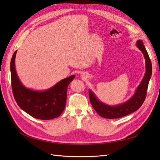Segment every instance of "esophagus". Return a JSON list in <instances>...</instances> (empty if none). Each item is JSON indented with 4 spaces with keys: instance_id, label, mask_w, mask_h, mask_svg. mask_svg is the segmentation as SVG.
Listing matches in <instances>:
<instances>
[{
    "instance_id": "esophagus-1",
    "label": "esophagus",
    "mask_w": 160,
    "mask_h": 160,
    "mask_svg": "<svg viewBox=\"0 0 160 160\" xmlns=\"http://www.w3.org/2000/svg\"><path fill=\"white\" fill-rule=\"evenodd\" d=\"M85 76H86V75L85 73H83V72H81V73L80 74V77L82 79H85V77H86Z\"/></svg>"
}]
</instances>
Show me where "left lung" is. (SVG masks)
Returning a JSON list of instances; mask_svg holds the SVG:
<instances>
[{"instance_id": "left-lung-1", "label": "left lung", "mask_w": 160, "mask_h": 160, "mask_svg": "<svg viewBox=\"0 0 160 160\" xmlns=\"http://www.w3.org/2000/svg\"><path fill=\"white\" fill-rule=\"evenodd\" d=\"M136 46L143 53L146 61V72L141 83L138 86L133 96L123 103L109 105L101 101L91 89L89 90L90 102L100 116L107 119L120 118L137 111L142 105L146 97L148 84L152 73V65L148 53L142 40H138Z\"/></svg>"}]
</instances>
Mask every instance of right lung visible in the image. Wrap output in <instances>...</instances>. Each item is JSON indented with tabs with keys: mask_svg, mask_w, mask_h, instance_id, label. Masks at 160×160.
Segmentation results:
<instances>
[{
	"mask_svg": "<svg viewBox=\"0 0 160 160\" xmlns=\"http://www.w3.org/2000/svg\"><path fill=\"white\" fill-rule=\"evenodd\" d=\"M17 51L11 61V85L14 99L24 111L32 117L42 120L57 118L64 111L67 87L73 80L72 75L61 80L51 88L36 91L24 86L18 79L15 68Z\"/></svg>",
	"mask_w": 160,
	"mask_h": 160,
	"instance_id": "add662e5",
	"label": "right lung"
}]
</instances>
